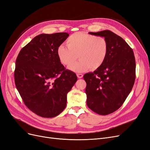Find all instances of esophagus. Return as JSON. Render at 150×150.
<instances>
[{"instance_id":"esophagus-1","label":"esophagus","mask_w":150,"mask_h":150,"mask_svg":"<svg viewBox=\"0 0 150 150\" xmlns=\"http://www.w3.org/2000/svg\"><path fill=\"white\" fill-rule=\"evenodd\" d=\"M77 76H78V78H82L83 77V75L82 74H77Z\"/></svg>"}]
</instances>
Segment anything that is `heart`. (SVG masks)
Masks as SVG:
<instances>
[{
    "label": "heart",
    "instance_id": "heart-1",
    "mask_svg": "<svg viewBox=\"0 0 150 150\" xmlns=\"http://www.w3.org/2000/svg\"><path fill=\"white\" fill-rule=\"evenodd\" d=\"M67 46L60 45L57 49L59 59L62 64L69 67L77 58L80 61L70 69L76 72L96 70L100 67L107 56L108 43L102 36L83 33H76L66 40Z\"/></svg>",
    "mask_w": 150,
    "mask_h": 150
}]
</instances>
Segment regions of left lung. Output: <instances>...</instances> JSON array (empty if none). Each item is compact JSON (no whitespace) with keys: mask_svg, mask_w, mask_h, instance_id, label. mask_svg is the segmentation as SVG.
Masks as SVG:
<instances>
[{"mask_svg":"<svg viewBox=\"0 0 150 150\" xmlns=\"http://www.w3.org/2000/svg\"><path fill=\"white\" fill-rule=\"evenodd\" d=\"M89 34L105 38L108 51L103 64L83 76L86 83V103L97 114L107 115L118 110L133 87L136 78L134 52L123 39L110 30Z\"/></svg>","mask_w":150,"mask_h":150,"instance_id":"obj_1","label":"left lung"}]
</instances>
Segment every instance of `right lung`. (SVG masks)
I'll use <instances>...</instances> for the list:
<instances>
[{"label": "right lung", "mask_w": 150, "mask_h": 150, "mask_svg": "<svg viewBox=\"0 0 150 150\" xmlns=\"http://www.w3.org/2000/svg\"><path fill=\"white\" fill-rule=\"evenodd\" d=\"M69 34H41L22 48L16 61L14 81L25 105L37 115L54 117L64 110L67 94L78 80L66 69L57 49Z\"/></svg>", "instance_id": "obj_1"}]
</instances>
